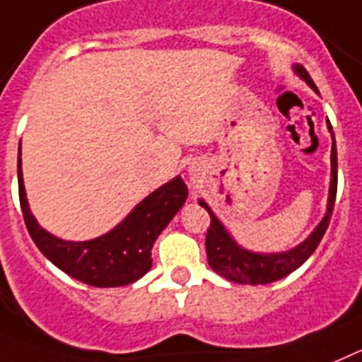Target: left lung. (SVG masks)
Returning a JSON list of instances; mask_svg holds the SVG:
<instances>
[{
    "mask_svg": "<svg viewBox=\"0 0 362 362\" xmlns=\"http://www.w3.org/2000/svg\"><path fill=\"white\" fill-rule=\"evenodd\" d=\"M291 69L300 80L306 81V86L310 89L319 94V89L313 83L312 76L308 74L303 65L293 64ZM326 125H328V131L332 133L333 142L332 156H329V160H332V180H329L326 213L322 220L315 226V229L308 235V238H304L300 244H297L291 250L279 251V253H259V251H251L238 246L237 240L229 235L226 226L220 222L211 207L207 206L206 200L200 199L199 204L211 216V226H209L206 235V253L207 262H209L213 272L228 279L229 282H237V284H269V282L281 281L286 275H290L291 272L300 268L312 257V253L319 246L320 238L325 237L326 229H328L333 204H335V194H337V147H335L332 124L326 122Z\"/></svg>",
    "mask_w": 362,
    "mask_h": 362,
    "instance_id": "8db88e82",
    "label": "left lung"
}]
</instances>
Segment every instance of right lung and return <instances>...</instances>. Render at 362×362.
Listing matches in <instances>:
<instances>
[{"label":"right lung","mask_w":362,"mask_h":362,"mask_svg":"<svg viewBox=\"0 0 362 362\" xmlns=\"http://www.w3.org/2000/svg\"><path fill=\"white\" fill-rule=\"evenodd\" d=\"M18 187L25 224L37 250L62 272L94 288H116L142 279L153 266V244L187 199V185L182 177H175L147 194L111 231L90 240H64L43 229L30 211L21 171V142Z\"/></svg>","instance_id":"add662e5"}]
</instances>
